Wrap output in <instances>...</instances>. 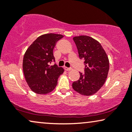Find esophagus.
I'll return each mask as SVG.
<instances>
[{
	"instance_id": "1",
	"label": "esophagus",
	"mask_w": 132,
	"mask_h": 132,
	"mask_svg": "<svg viewBox=\"0 0 132 132\" xmlns=\"http://www.w3.org/2000/svg\"><path fill=\"white\" fill-rule=\"evenodd\" d=\"M65 70H66V71H70V70H72V68H68V67H65Z\"/></svg>"
}]
</instances>
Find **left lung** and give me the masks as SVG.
Instances as JSON below:
<instances>
[{
  "label": "left lung",
  "mask_w": 132,
  "mask_h": 132,
  "mask_svg": "<svg viewBox=\"0 0 132 132\" xmlns=\"http://www.w3.org/2000/svg\"><path fill=\"white\" fill-rule=\"evenodd\" d=\"M79 56L84 59V73L72 84L74 90L80 94L89 96L102 87L108 77L109 59L100 43L93 38L81 35L73 38Z\"/></svg>",
  "instance_id": "obj_1"
}]
</instances>
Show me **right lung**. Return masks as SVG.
Here are the masks:
<instances>
[{
    "label": "right lung",
    "instance_id": "add662e5",
    "mask_svg": "<svg viewBox=\"0 0 132 132\" xmlns=\"http://www.w3.org/2000/svg\"><path fill=\"white\" fill-rule=\"evenodd\" d=\"M64 36L60 34H47L39 36L29 47L23 57V70L24 77L32 91L46 94L55 89L59 76L64 73L62 67L55 62L53 48Z\"/></svg>",
    "mask_w": 132,
    "mask_h": 132
}]
</instances>
